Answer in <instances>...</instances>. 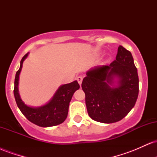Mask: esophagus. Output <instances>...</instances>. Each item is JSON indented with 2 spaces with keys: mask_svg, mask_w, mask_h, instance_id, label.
I'll return each instance as SVG.
<instances>
[{
  "mask_svg": "<svg viewBox=\"0 0 157 157\" xmlns=\"http://www.w3.org/2000/svg\"><path fill=\"white\" fill-rule=\"evenodd\" d=\"M77 82H78V83L81 86V84H82V77L81 76L77 77Z\"/></svg>",
  "mask_w": 157,
  "mask_h": 157,
  "instance_id": "esophagus-1",
  "label": "esophagus"
}]
</instances>
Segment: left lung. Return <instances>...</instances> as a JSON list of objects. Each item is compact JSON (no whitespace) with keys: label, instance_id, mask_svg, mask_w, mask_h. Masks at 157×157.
I'll use <instances>...</instances> for the list:
<instances>
[{"label":"left lung","instance_id":"obj_1","mask_svg":"<svg viewBox=\"0 0 157 157\" xmlns=\"http://www.w3.org/2000/svg\"><path fill=\"white\" fill-rule=\"evenodd\" d=\"M82 82L89 117L102 123L121 120L133 109L139 94V77L132 55L118 47L116 60L109 66H98L87 72ZM117 87H111L114 77Z\"/></svg>","mask_w":157,"mask_h":157}]
</instances>
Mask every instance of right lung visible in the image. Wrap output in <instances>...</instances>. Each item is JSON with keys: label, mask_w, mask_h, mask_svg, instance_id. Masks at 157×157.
Here are the masks:
<instances>
[{"label": "right lung", "mask_w": 157, "mask_h": 157, "mask_svg": "<svg viewBox=\"0 0 157 157\" xmlns=\"http://www.w3.org/2000/svg\"><path fill=\"white\" fill-rule=\"evenodd\" d=\"M28 54H26L21 60V66L16 72L15 79L14 95L15 101L19 109L32 123L40 127L55 126L63 122L67 117L68 106L74 93L80 89V85L77 80L71 83L65 84L59 88L53 98L48 103L38 108H32L25 105L21 100L18 93L19 75L21 73L23 63L26 58Z\"/></svg>", "instance_id": "right-lung-1"}]
</instances>
